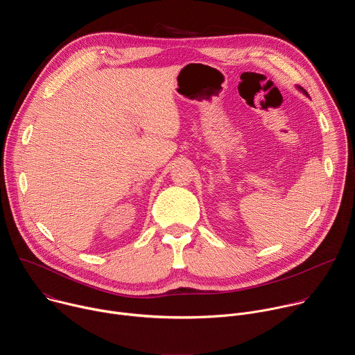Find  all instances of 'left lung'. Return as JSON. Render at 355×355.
Returning a JSON list of instances; mask_svg holds the SVG:
<instances>
[{
	"instance_id": "8db88e82",
	"label": "left lung",
	"mask_w": 355,
	"mask_h": 355,
	"mask_svg": "<svg viewBox=\"0 0 355 355\" xmlns=\"http://www.w3.org/2000/svg\"><path fill=\"white\" fill-rule=\"evenodd\" d=\"M297 88H299V89H300V91H302V92H303V94H306V95H308V92H306V91H305V89H303V88H300V87H297Z\"/></svg>"
}]
</instances>
